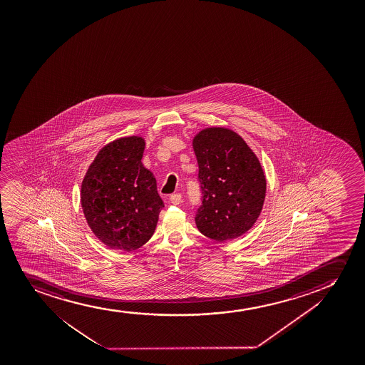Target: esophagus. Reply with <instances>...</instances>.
Wrapping results in <instances>:
<instances>
[{
  "label": "esophagus",
  "mask_w": 365,
  "mask_h": 365,
  "mask_svg": "<svg viewBox=\"0 0 365 365\" xmlns=\"http://www.w3.org/2000/svg\"><path fill=\"white\" fill-rule=\"evenodd\" d=\"M170 202H172L173 205H179L181 202L180 193H173V195H170Z\"/></svg>",
  "instance_id": "1"
}]
</instances>
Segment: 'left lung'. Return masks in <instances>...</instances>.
I'll return each instance as SVG.
<instances>
[{"instance_id": "1", "label": "left lung", "mask_w": 365, "mask_h": 365, "mask_svg": "<svg viewBox=\"0 0 365 365\" xmlns=\"http://www.w3.org/2000/svg\"><path fill=\"white\" fill-rule=\"evenodd\" d=\"M202 205L195 222L202 234L227 241L246 234L259 217L267 180L259 160L239 134L207 128L192 141Z\"/></svg>"}]
</instances>
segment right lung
Instances as JSON below:
<instances>
[{
	"label": "right lung",
	"mask_w": 365,
	"mask_h": 365,
	"mask_svg": "<svg viewBox=\"0 0 365 365\" xmlns=\"http://www.w3.org/2000/svg\"><path fill=\"white\" fill-rule=\"evenodd\" d=\"M145 140L129 136L106 145L81 184V207L101 242L130 252L151 239L164 207L155 176L143 167Z\"/></svg>",
	"instance_id": "right-lung-1"
}]
</instances>
